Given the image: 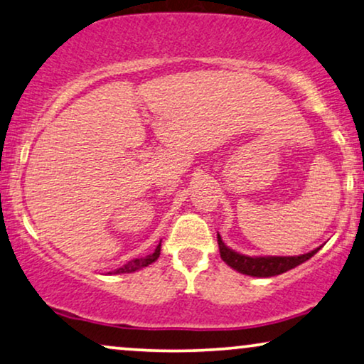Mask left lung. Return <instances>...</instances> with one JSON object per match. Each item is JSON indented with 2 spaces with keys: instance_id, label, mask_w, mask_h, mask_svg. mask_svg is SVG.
Returning <instances> with one entry per match:
<instances>
[{
  "instance_id": "1",
  "label": "left lung",
  "mask_w": 364,
  "mask_h": 364,
  "mask_svg": "<svg viewBox=\"0 0 364 364\" xmlns=\"http://www.w3.org/2000/svg\"><path fill=\"white\" fill-rule=\"evenodd\" d=\"M216 238H218L220 257H222L225 264L235 269L237 272L252 275V277H274V275L284 274L287 270L294 269V267L304 264L306 260H309L312 255H316L321 250L319 247L316 250L309 252V254L296 257H248L228 248L220 235H216Z\"/></svg>"
}]
</instances>
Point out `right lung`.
Returning <instances> with one entry per match:
<instances>
[{
    "label": "right lung",
    "instance_id": "obj_1",
    "mask_svg": "<svg viewBox=\"0 0 364 364\" xmlns=\"http://www.w3.org/2000/svg\"><path fill=\"white\" fill-rule=\"evenodd\" d=\"M159 252H161V243H159L158 247H156L154 252H151L149 255L127 262L126 265L119 267V269H116V270H114V272H109V274H131V272H136V270H139V269H144V267H148V265L153 264V262L158 260Z\"/></svg>",
    "mask_w": 364,
    "mask_h": 364
}]
</instances>
